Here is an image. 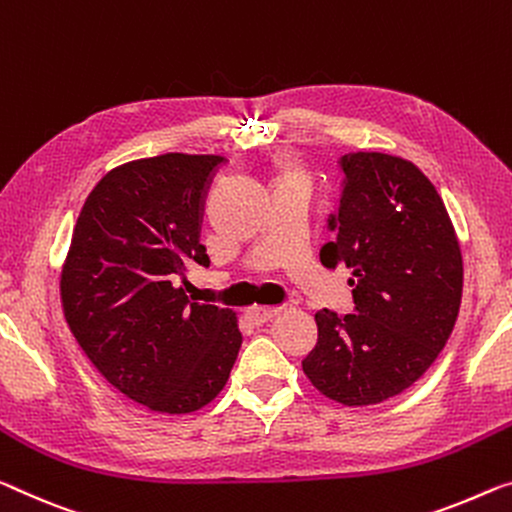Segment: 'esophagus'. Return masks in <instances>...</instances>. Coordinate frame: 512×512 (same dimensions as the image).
Returning <instances> with one entry per match:
<instances>
[{
	"instance_id": "obj_1",
	"label": "esophagus",
	"mask_w": 512,
	"mask_h": 512,
	"mask_svg": "<svg viewBox=\"0 0 512 512\" xmlns=\"http://www.w3.org/2000/svg\"><path fill=\"white\" fill-rule=\"evenodd\" d=\"M279 309H272V306H254V309L247 311V318L254 322L256 327L265 325V322H270L274 316H277Z\"/></svg>"
}]
</instances>
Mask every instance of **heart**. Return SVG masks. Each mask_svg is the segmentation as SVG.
Listing matches in <instances>:
<instances>
[{
    "instance_id": "obj_1",
    "label": "heart",
    "mask_w": 512,
    "mask_h": 512,
    "mask_svg": "<svg viewBox=\"0 0 512 512\" xmlns=\"http://www.w3.org/2000/svg\"><path fill=\"white\" fill-rule=\"evenodd\" d=\"M274 180H277V187L286 183H304L300 171H297V167H293L288 160H281L277 164V169H274Z\"/></svg>"
}]
</instances>
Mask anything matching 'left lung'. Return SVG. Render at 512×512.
Masks as SVG:
<instances>
[{
	"instance_id": "1",
	"label": "left lung",
	"mask_w": 512,
	"mask_h": 512,
	"mask_svg": "<svg viewBox=\"0 0 512 512\" xmlns=\"http://www.w3.org/2000/svg\"><path fill=\"white\" fill-rule=\"evenodd\" d=\"M343 190L320 263L352 270L355 313H316L318 343L302 368L343 405H375L410 389L453 332L462 300L460 242L423 171L387 153L338 160Z\"/></svg>"
}]
</instances>
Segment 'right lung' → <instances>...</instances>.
Returning a JSON list of instances; mask_svg holds the SVG:
<instances>
[{"label":"right lung","instance_id":"obj_1","mask_svg":"<svg viewBox=\"0 0 512 512\" xmlns=\"http://www.w3.org/2000/svg\"><path fill=\"white\" fill-rule=\"evenodd\" d=\"M224 157L164 153L121 164L86 196L61 270L70 332L123 396L162 414L208 405L242 334L229 309L187 300V265H210L203 199Z\"/></svg>","mask_w":512,"mask_h":512}]
</instances>
